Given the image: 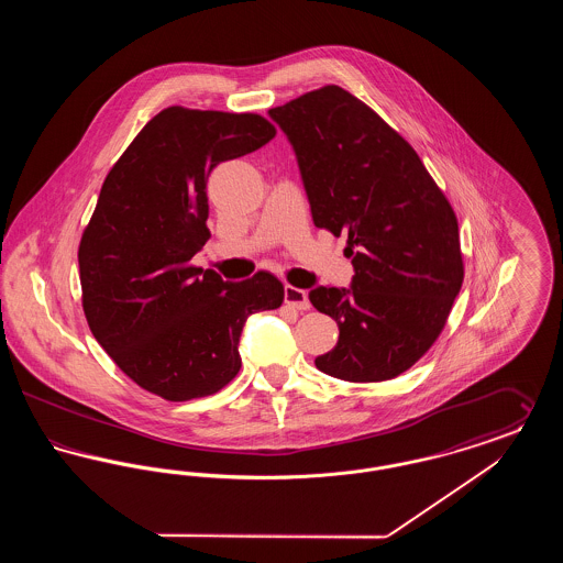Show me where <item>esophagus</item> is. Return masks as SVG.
<instances>
[{"instance_id":"obj_1","label":"esophagus","mask_w":563,"mask_h":563,"mask_svg":"<svg viewBox=\"0 0 563 563\" xmlns=\"http://www.w3.org/2000/svg\"><path fill=\"white\" fill-rule=\"evenodd\" d=\"M285 303L291 306L295 310H308V308H310V301H308L306 291H303V289H297V287H291V285L285 287Z\"/></svg>"}]
</instances>
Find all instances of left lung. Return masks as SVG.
I'll use <instances>...</instances> for the list:
<instances>
[{
  "label": "left lung",
  "instance_id": "1",
  "mask_svg": "<svg viewBox=\"0 0 563 563\" xmlns=\"http://www.w3.org/2000/svg\"><path fill=\"white\" fill-rule=\"evenodd\" d=\"M294 145L314 225L346 234L350 289L314 287L312 306L338 322L322 374L384 382L441 335L464 280L454 209L416 150L374 109L329 84L272 108Z\"/></svg>",
  "mask_w": 563,
  "mask_h": 563
}]
</instances>
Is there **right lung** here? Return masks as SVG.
<instances>
[{"mask_svg": "<svg viewBox=\"0 0 563 563\" xmlns=\"http://www.w3.org/2000/svg\"><path fill=\"white\" fill-rule=\"evenodd\" d=\"M274 134L260 113L162 109L111 166L84 228L78 262L88 327L134 384L166 401L228 386L241 372L244 321L285 299L269 272L225 283L191 266L211 236V170Z\"/></svg>", "mask_w": 563, "mask_h": 563, "instance_id": "add662e5", "label": "right lung"}]
</instances>
